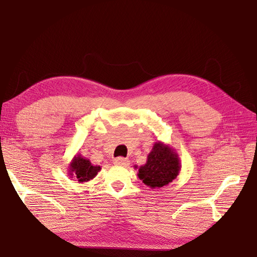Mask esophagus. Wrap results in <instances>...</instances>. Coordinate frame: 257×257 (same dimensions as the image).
Masks as SVG:
<instances>
[{
    "mask_svg": "<svg viewBox=\"0 0 257 257\" xmlns=\"http://www.w3.org/2000/svg\"><path fill=\"white\" fill-rule=\"evenodd\" d=\"M113 163L117 166H122V167H128L129 166V160L127 158H122V157H118L113 160Z\"/></svg>",
    "mask_w": 257,
    "mask_h": 257,
    "instance_id": "obj_1",
    "label": "esophagus"
}]
</instances>
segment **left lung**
I'll return each instance as SVG.
<instances>
[{"label":"left lung","instance_id":"8db88e82","mask_svg":"<svg viewBox=\"0 0 257 257\" xmlns=\"http://www.w3.org/2000/svg\"><path fill=\"white\" fill-rule=\"evenodd\" d=\"M181 161L172 147L157 141L147 157V162L138 170V177L151 189L162 188L179 176Z\"/></svg>","mask_w":257,"mask_h":257}]
</instances>
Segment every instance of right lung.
I'll return each instance as SVG.
<instances>
[{
    "mask_svg": "<svg viewBox=\"0 0 257 257\" xmlns=\"http://www.w3.org/2000/svg\"><path fill=\"white\" fill-rule=\"evenodd\" d=\"M68 174L79 183L88 182L94 179L100 171V166L92 165L88 158L77 154L68 165Z\"/></svg>",
    "mask_w": 257,
    "mask_h": 257,
    "instance_id": "obj_1",
    "label": "right lung"
}]
</instances>
